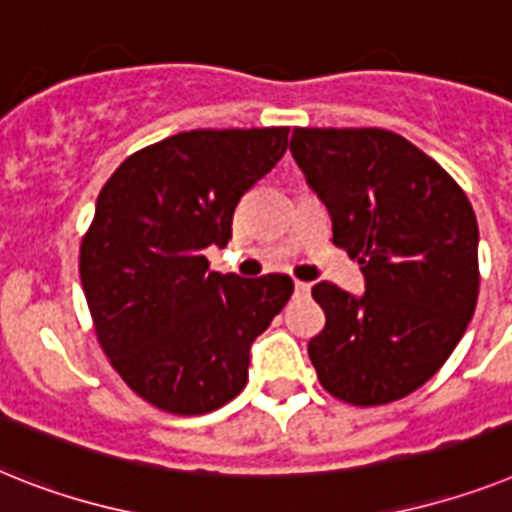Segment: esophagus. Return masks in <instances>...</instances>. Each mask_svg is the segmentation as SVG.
Listing matches in <instances>:
<instances>
[{
  "label": "esophagus",
  "instance_id": "34e87169",
  "mask_svg": "<svg viewBox=\"0 0 512 512\" xmlns=\"http://www.w3.org/2000/svg\"><path fill=\"white\" fill-rule=\"evenodd\" d=\"M311 293V285H308V282H295V295H308Z\"/></svg>",
  "mask_w": 512,
  "mask_h": 512
}]
</instances>
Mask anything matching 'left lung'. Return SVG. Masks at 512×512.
Here are the masks:
<instances>
[{
    "instance_id": "8db88e82",
    "label": "left lung",
    "mask_w": 512,
    "mask_h": 512,
    "mask_svg": "<svg viewBox=\"0 0 512 512\" xmlns=\"http://www.w3.org/2000/svg\"><path fill=\"white\" fill-rule=\"evenodd\" d=\"M295 162L332 217L366 293L314 285L324 329L308 358L332 398L384 405L442 369L479 298V225L432 156L382 128H293Z\"/></svg>"
}]
</instances>
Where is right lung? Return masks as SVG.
I'll return each mask as SVG.
<instances>
[{
    "label": "right lung",
    "mask_w": 512,
    "mask_h": 512,
    "mask_svg": "<svg viewBox=\"0 0 512 512\" xmlns=\"http://www.w3.org/2000/svg\"><path fill=\"white\" fill-rule=\"evenodd\" d=\"M287 128L190 130L112 172L80 240L96 340L130 390L159 411L201 416L248 382L251 342L293 295L287 274L209 272L232 214L287 149Z\"/></svg>",
    "instance_id": "1"
}]
</instances>
